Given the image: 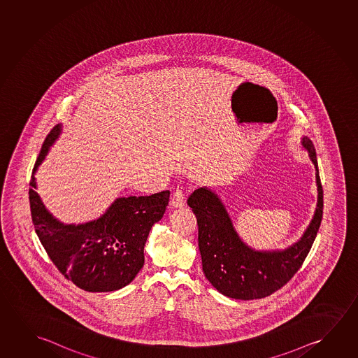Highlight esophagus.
Segmentation results:
<instances>
[{
	"instance_id": "34e87169",
	"label": "esophagus",
	"mask_w": 358,
	"mask_h": 358,
	"mask_svg": "<svg viewBox=\"0 0 358 358\" xmlns=\"http://www.w3.org/2000/svg\"><path fill=\"white\" fill-rule=\"evenodd\" d=\"M185 202H186L185 192L182 191L181 188H177V189H175V191L172 192V194H171V206L175 207V208H177V207H183Z\"/></svg>"
}]
</instances>
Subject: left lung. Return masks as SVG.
Wrapping results in <instances>:
<instances>
[{"label": "left lung", "mask_w": 358, "mask_h": 358, "mask_svg": "<svg viewBox=\"0 0 358 358\" xmlns=\"http://www.w3.org/2000/svg\"><path fill=\"white\" fill-rule=\"evenodd\" d=\"M301 146L315 166L317 203L314 217L296 243L285 249L257 250L243 241L226 206L210 188H197L187 204L197 218L202 268L209 282L224 296L254 300L271 295L292 279L313 247L322 220L324 192L313 141L303 136Z\"/></svg>", "instance_id": "left-lung-1"}]
</instances>
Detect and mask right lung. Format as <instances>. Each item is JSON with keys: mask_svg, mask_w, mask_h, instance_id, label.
I'll return each instance as SVG.
<instances>
[{"mask_svg": "<svg viewBox=\"0 0 358 358\" xmlns=\"http://www.w3.org/2000/svg\"><path fill=\"white\" fill-rule=\"evenodd\" d=\"M62 132V124L44 140L29 182L34 229L57 269L85 292H109L129 285L143 266L150 231L165 213L170 191L116 199L98 220L64 224L39 197L36 172Z\"/></svg>", "mask_w": 358, "mask_h": 358, "instance_id": "add662e5", "label": "right lung"}]
</instances>
